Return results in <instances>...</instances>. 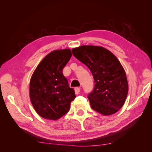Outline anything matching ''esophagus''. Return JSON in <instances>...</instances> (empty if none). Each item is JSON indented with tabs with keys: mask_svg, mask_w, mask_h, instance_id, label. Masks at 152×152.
I'll return each mask as SVG.
<instances>
[{
	"mask_svg": "<svg viewBox=\"0 0 152 152\" xmlns=\"http://www.w3.org/2000/svg\"><path fill=\"white\" fill-rule=\"evenodd\" d=\"M74 91H75V94H78L80 92V88H78V87H76V88H74Z\"/></svg>",
	"mask_w": 152,
	"mask_h": 152,
	"instance_id": "1",
	"label": "esophagus"
}]
</instances>
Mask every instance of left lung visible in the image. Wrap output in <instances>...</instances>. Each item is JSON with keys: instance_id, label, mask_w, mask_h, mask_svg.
<instances>
[{"instance_id": "left-lung-1", "label": "left lung", "mask_w": 152, "mask_h": 152, "mask_svg": "<svg viewBox=\"0 0 152 152\" xmlns=\"http://www.w3.org/2000/svg\"><path fill=\"white\" fill-rule=\"evenodd\" d=\"M72 51L94 77V88L88 96L92 109L105 116L119 111L129 86L125 71L116 56L101 46L81 45Z\"/></svg>"}]
</instances>
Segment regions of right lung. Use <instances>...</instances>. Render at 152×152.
<instances>
[{
    "label": "right lung",
    "mask_w": 152,
    "mask_h": 152,
    "mask_svg": "<svg viewBox=\"0 0 152 152\" xmlns=\"http://www.w3.org/2000/svg\"><path fill=\"white\" fill-rule=\"evenodd\" d=\"M71 56L70 49L53 50L40 61L32 74L30 100L36 113L44 119H60L69 111L76 98L62 74Z\"/></svg>",
    "instance_id": "add662e5"
}]
</instances>
